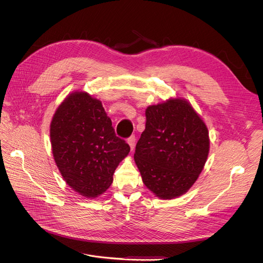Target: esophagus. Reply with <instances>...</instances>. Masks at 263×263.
<instances>
[{"mask_svg":"<svg viewBox=\"0 0 263 263\" xmlns=\"http://www.w3.org/2000/svg\"><path fill=\"white\" fill-rule=\"evenodd\" d=\"M128 144H129V146H130V148H131V150H133L134 149V146H135V136L134 135H131L129 139H128Z\"/></svg>","mask_w":263,"mask_h":263,"instance_id":"esophagus-1","label":"esophagus"}]
</instances>
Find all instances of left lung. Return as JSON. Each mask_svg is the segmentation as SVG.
I'll list each match as a JSON object with an SVG mask.
<instances>
[{
	"instance_id": "8db88e82",
	"label": "left lung",
	"mask_w": 263,
	"mask_h": 263,
	"mask_svg": "<svg viewBox=\"0 0 263 263\" xmlns=\"http://www.w3.org/2000/svg\"><path fill=\"white\" fill-rule=\"evenodd\" d=\"M205 123L184 99L146 108V128L134 161L144 184L161 199L181 196L195 183L209 154Z\"/></svg>"
}]
</instances>
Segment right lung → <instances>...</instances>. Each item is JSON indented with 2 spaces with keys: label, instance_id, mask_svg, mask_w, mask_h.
I'll return each mask as SVG.
<instances>
[{
  "label": "right lung",
  "instance_id": "right-lung-1",
  "mask_svg": "<svg viewBox=\"0 0 263 263\" xmlns=\"http://www.w3.org/2000/svg\"><path fill=\"white\" fill-rule=\"evenodd\" d=\"M50 137L53 157L66 183L95 198L113 182L118 164L130 153L116 136L101 101L85 91L69 95L55 112Z\"/></svg>",
  "mask_w": 263,
  "mask_h": 263
}]
</instances>
